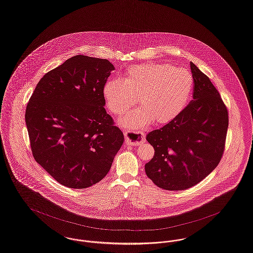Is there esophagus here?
I'll use <instances>...</instances> for the list:
<instances>
[{
    "label": "esophagus",
    "mask_w": 253,
    "mask_h": 253,
    "mask_svg": "<svg viewBox=\"0 0 253 253\" xmlns=\"http://www.w3.org/2000/svg\"><path fill=\"white\" fill-rule=\"evenodd\" d=\"M125 142L130 146H137L145 142V132L144 131H125Z\"/></svg>",
    "instance_id": "34e87169"
}]
</instances>
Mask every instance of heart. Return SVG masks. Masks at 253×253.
<instances>
[{
    "mask_svg": "<svg viewBox=\"0 0 253 253\" xmlns=\"http://www.w3.org/2000/svg\"><path fill=\"white\" fill-rule=\"evenodd\" d=\"M193 86L188 70L167 63H147L129 68L123 81L106 82L103 96L108 109L117 116L128 111L138 98L141 106L120 120L122 127L138 129L153 121L171 122L186 106Z\"/></svg>",
    "mask_w": 253,
    "mask_h": 253,
    "instance_id": "heart-1",
    "label": "heart"
}]
</instances>
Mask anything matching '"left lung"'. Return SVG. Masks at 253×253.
Listing matches in <instances>:
<instances>
[{
  "instance_id": "8db88e82",
  "label": "left lung",
  "mask_w": 253,
  "mask_h": 253,
  "mask_svg": "<svg viewBox=\"0 0 253 253\" xmlns=\"http://www.w3.org/2000/svg\"><path fill=\"white\" fill-rule=\"evenodd\" d=\"M193 100L174 120L147 134L154 155L147 176L165 190H185L202 182L220 162L229 116L219 92L194 64Z\"/></svg>"
}]
</instances>
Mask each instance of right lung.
Returning <instances> with one entry per match:
<instances>
[{
	"label": "right lung",
	"mask_w": 253,
	"mask_h": 253,
	"mask_svg": "<svg viewBox=\"0 0 253 253\" xmlns=\"http://www.w3.org/2000/svg\"><path fill=\"white\" fill-rule=\"evenodd\" d=\"M107 59L75 55L46 73L26 106L35 160L57 182L82 189L101 181L124 141L105 109Z\"/></svg>",
	"instance_id": "add662e5"
}]
</instances>
